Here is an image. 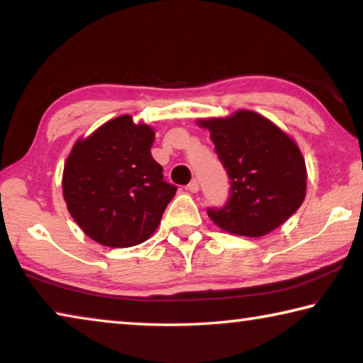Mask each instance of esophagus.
I'll list each match as a JSON object with an SVG mask.
<instances>
[{
  "mask_svg": "<svg viewBox=\"0 0 363 363\" xmlns=\"http://www.w3.org/2000/svg\"><path fill=\"white\" fill-rule=\"evenodd\" d=\"M199 189H200V184H199V181H196V179H194V181L190 182L189 186H187V190H189V192H192V194L199 192Z\"/></svg>",
  "mask_w": 363,
  "mask_h": 363,
  "instance_id": "1",
  "label": "esophagus"
}]
</instances>
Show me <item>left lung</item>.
<instances>
[{"label": "left lung", "mask_w": 363, "mask_h": 363, "mask_svg": "<svg viewBox=\"0 0 363 363\" xmlns=\"http://www.w3.org/2000/svg\"><path fill=\"white\" fill-rule=\"evenodd\" d=\"M230 177L232 195L223 210H208L219 229L262 237L296 213L306 199L307 169L294 139L261 113L237 110L200 118Z\"/></svg>", "instance_id": "8db88e82"}]
</instances>
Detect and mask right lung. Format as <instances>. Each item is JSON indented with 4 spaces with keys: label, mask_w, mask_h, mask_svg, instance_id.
Listing matches in <instances>:
<instances>
[{
    "label": "right lung",
    "mask_w": 363,
    "mask_h": 363,
    "mask_svg": "<svg viewBox=\"0 0 363 363\" xmlns=\"http://www.w3.org/2000/svg\"><path fill=\"white\" fill-rule=\"evenodd\" d=\"M155 130L120 115L77 139L62 173L70 216L91 240L110 248L144 243L160 225L176 187L152 157Z\"/></svg>",
    "instance_id": "1"
}]
</instances>
